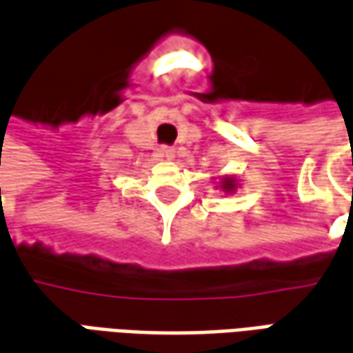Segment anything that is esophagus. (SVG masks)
<instances>
[{
    "instance_id": "34e87169",
    "label": "esophagus",
    "mask_w": 353,
    "mask_h": 353,
    "mask_svg": "<svg viewBox=\"0 0 353 353\" xmlns=\"http://www.w3.org/2000/svg\"><path fill=\"white\" fill-rule=\"evenodd\" d=\"M161 154H163V157H167V159H172V157H174V148H171V146H163V148H161Z\"/></svg>"
}]
</instances>
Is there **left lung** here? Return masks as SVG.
<instances>
[{"label":"left lung","instance_id":"left-lung-1","mask_svg":"<svg viewBox=\"0 0 353 353\" xmlns=\"http://www.w3.org/2000/svg\"><path fill=\"white\" fill-rule=\"evenodd\" d=\"M222 186H224V190H234L236 188V182L232 181V179H226V181H224V184H222Z\"/></svg>","mask_w":353,"mask_h":353}]
</instances>
